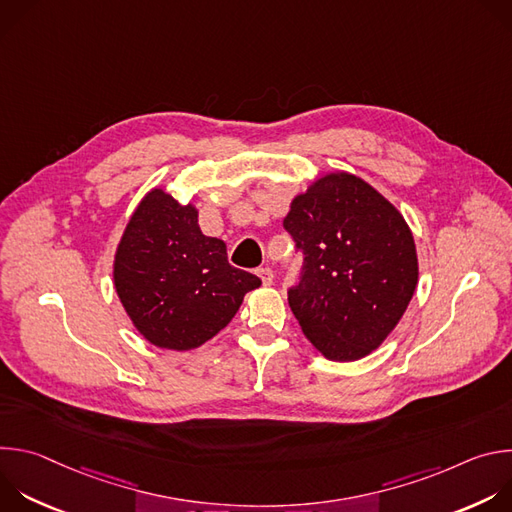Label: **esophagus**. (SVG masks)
Here are the masks:
<instances>
[{"instance_id": "1", "label": "esophagus", "mask_w": 512, "mask_h": 512, "mask_svg": "<svg viewBox=\"0 0 512 512\" xmlns=\"http://www.w3.org/2000/svg\"><path fill=\"white\" fill-rule=\"evenodd\" d=\"M257 275L261 277L263 285H271V283H273V271H271L269 267H261V269L257 271Z\"/></svg>"}]
</instances>
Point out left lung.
<instances>
[{
  "label": "left lung",
  "instance_id": "obj_1",
  "mask_svg": "<svg viewBox=\"0 0 512 512\" xmlns=\"http://www.w3.org/2000/svg\"><path fill=\"white\" fill-rule=\"evenodd\" d=\"M283 227L304 251L289 308L328 360L377 350L403 318L419 279L413 233L367 180L326 172L294 196Z\"/></svg>",
  "mask_w": 512,
  "mask_h": 512
}]
</instances>
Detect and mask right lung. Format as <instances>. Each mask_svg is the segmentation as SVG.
Here are the masks:
<instances>
[{"label":"right lung","mask_w":512,"mask_h":512,"mask_svg":"<svg viewBox=\"0 0 512 512\" xmlns=\"http://www.w3.org/2000/svg\"><path fill=\"white\" fill-rule=\"evenodd\" d=\"M113 285L135 330L158 348L192 350L221 332L261 279L206 237L198 208L162 186L135 206L113 257Z\"/></svg>","instance_id":"1"}]
</instances>
